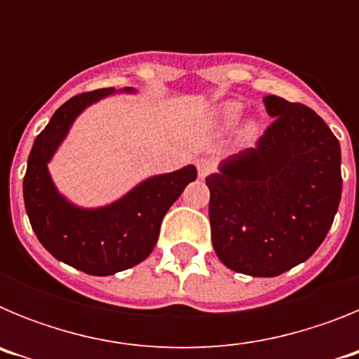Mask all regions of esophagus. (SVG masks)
<instances>
[{
	"mask_svg": "<svg viewBox=\"0 0 359 359\" xmlns=\"http://www.w3.org/2000/svg\"><path fill=\"white\" fill-rule=\"evenodd\" d=\"M214 170H215L214 161L208 160V158H203V160L198 161V176L201 177V180H205L207 176H210Z\"/></svg>",
	"mask_w": 359,
	"mask_h": 359,
	"instance_id": "obj_1",
	"label": "esophagus"
}]
</instances>
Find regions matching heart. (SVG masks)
<instances>
[{
  "instance_id": "obj_1",
  "label": "heart",
  "mask_w": 359,
  "mask_h": 359,
  "mask_svg": "<svg viewBox=\"0 0 359 359\" xmlns=\"http://www.w3.org/2000/svg\"><path fill=\"white\" fill-rule=\"evenodd\" d=\"M243 104L237 102V100H228V102H223L221 106L215 109V122L221 126V128H231L239 122L241 115H243ZM257 131H259V126H257L255 120H250V122L244 123L243 128V136L246 140H252L255 138Z\"/></svg>"
}]
</instances>
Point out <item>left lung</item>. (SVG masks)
Listing matches in <instances>:
<instances>
[{
    "label": "left lung",
    "mask_w": 359,
    "mask_h": 359,
    "mask_svg": "<svg viewBox=\"0 0 359 359\" xmlns=\"http://www.w3.org/2000/svg\"><path fill=\"white\" fill-rule=\"evenodd\" d=\"M273 123L257 147L207 177L219 261L250 277H277L318 250L341 198L340 142L304 104L264 97Z\"/></svg>",
    "instance_id": "1"
}]
</instances>
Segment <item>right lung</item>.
Returning <instances> with one entry per match:
<instances>
[{
	"mask_svg": "<svg viewBox=\"0 0 359 359\" xmlns=\"http://www.w3.org/2000/svg\"><path fill=\"white\" fill-rule=\"evenodd\" d=\"M115 93V88L75 95L53 113L34 142L23 180L25 208L32 230L57 261L95 277H107L140 264L154 250L165 214L198 176L194 165L144 180L116 201L82 208L57 190L48 163L86 107Z\"/></svg>",
	"mask_w": 359,
	"mask_h": 359,
	"instance_id": "right-lung-1",
	"label": "right lung"
}]
</instances>
